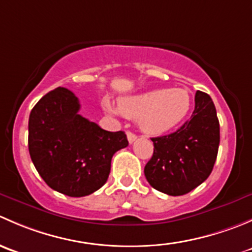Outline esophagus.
I'll use <instances>...</instances> for the list:
<instances>
[{"label": "esophagus", "instance_id": "34e87169", "mask_svg": "<svg viewBox=\"0 0 252 252\" xmlns=\"http://www.w3.org/2000/svg\"><path fill=\"white\" fill-rule=\"evenodd\" d=\"M126 138H128V141L130 142V144H133V142L138 139V136L134 133H131V131H126Z\"/></svg>", "mask_w": 252, "mask_h": 252}]
</instances>
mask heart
Listing matches in <instances>:
<instances>
[{"mask_svg":"<svg viewBox=\"0 0 252 252\" xmlns=\"http://www.w3.org/2000/svg\"><path fill=\"white\" fill-rule=\"evenodd\" d=\"M191 96L182 88L155 89L140 95L119 100L118 110L110 101H105V110L130 119H139L140 128L151 135H159L184 121L191 108Z\"/></svg>","mask_w":252,"mask_h":252,"instance_id":"heart-1","label":"heart"}]
</instances>
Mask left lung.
Listing matches in <instances>:
<instances>
[{"instance_id":"1","label":"left lung","mask_w":252,"mask_h":252,"mask_svg":"<svg viewBox=\"0 0 252 252\" xmlns=\"http://www.w3.org/2000/svg\"><path fill=\"white\" fill-rule=\"evenodd\" d=\"M151 140L154 155L144 173L154 189L179 196L199 187L212 172L220 146V122L210 95L196 91L191 118L174 133Z\"/></svg>"}]
</instances>
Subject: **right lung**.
<instances>
[{
	"instance_id": "right-lung-1",
	"label": "right lung",
	"mask_w": 252,
	"mask_h": 252,
	"mask_svg": "<svg viewBox=\"0 0 252 252\" xmlns=\"http://www.w3.org/2000/svg\"><path fill=\"white\" fill-rule=\"evenodd\" d=\"M77 96L65 88L50 91L29 116V154L45 183L72 197L90 195L110 175L111 161L128 146L124 131H107L79 114Z\"/></svg>"
}]
</instances>
